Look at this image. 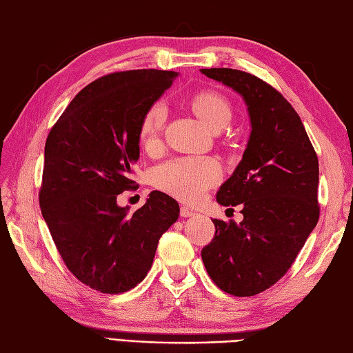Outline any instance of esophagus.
<instances>
[{"label":"esophagus","mask_w":353,"mask_h":353,"mask_svg":"<svg viewBox=\"0 0 353 353\" xmlns=\"http://www.w3.org/2000/svg\"><path fill=\"white\" fill-rule=\"evenodd\" d=\"M194 211L192 210H190V208H186V206H181V217H192L194 216Z\"/></svg>","instance_id":"34e87169"}]
</instances>
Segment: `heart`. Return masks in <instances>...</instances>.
Wrapping results in <instances>:
<instances>
[{
	"label": "heart",
	"mask_w": 353,
	"mask_h": 353,
	"mask_svg": "<svg viewBox=\"0 0 353 353\" xmlns=\"http://www.w3.org/2000/svg\"><path fill=\"white\" fill-rule=\"evenodd\" d=\"M190 108L211 131H220L231 121L232 110L223 94L211 90L199 92L188 101ZM163 103L154 102L143 113L139 128L141 142L153 148L161 139L165 123ZM220 179V165L211 157H177L154 170L153 183L183 202H197Z\"/></svg>",
	"instance_id": "b5f03b06"
}]
</instances>
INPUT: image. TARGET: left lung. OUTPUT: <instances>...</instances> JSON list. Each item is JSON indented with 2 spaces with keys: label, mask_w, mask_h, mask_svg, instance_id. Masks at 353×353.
<instances>
[{
  "label": "left lung",
  "mask_w": 353,
  "mask_h": 353,
  "mask_svg": "<svg viewBox=\"0 0 353 353\" xmlns=\"http://www.w3.org/2000/svg\"><path fill=\"white\" fill-rule=\"evenodd\" d=\"M200 72L237 92L251 119L243 157L217 192L220 205H241L243 220L214 219L202 260L222 291L252 296L288 272L319 222V157L300 116L268 82L232 68Z\"/></svg>",
  "instance_id": "1"
}]
</instances>
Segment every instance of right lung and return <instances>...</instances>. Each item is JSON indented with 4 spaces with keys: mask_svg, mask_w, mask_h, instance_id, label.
<instances>
[{
    "mask_svg": "<svg viewBox=\"0 0 353 353\" xmlns=\"http://www.w3.org/2000/svg\"><path fill=\"white\" fill-rule=\"evenodd\" d=\"M176 72H116L74 96L47 136L39 206L58 251L76 279L102 294H122L147 277L159 239L179 219L161 191L128 214L117 196L133 188L143 113Z\"/></svg>",
    "mask_w": 353,
    "mask_h": 353,
    "instance_id": "1",
    "label": "right lung"
}]
</instances>
